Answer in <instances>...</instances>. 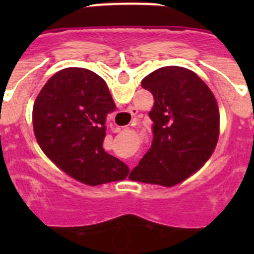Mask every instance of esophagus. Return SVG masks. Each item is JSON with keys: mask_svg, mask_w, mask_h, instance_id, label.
<instances>
[{"mask_svg": "<svg viewBox=\"0 0 254 254\" xmlns=\"http://www.w3.org/2000/svg\"><path fill=\"white\" fill-rule=\"evenodd\" d=\"M129 112H131L132 114H136V113H137V109H136V108H131V109H129ZM114 129H116L117 132L121 131V128H118V127H116V128H114Z\"/></svg>", "mask_w": 254, "mask_h": 254, "instance_id": "obj_1", "label": "esophagus"}]
</instances>
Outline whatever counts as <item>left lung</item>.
I'll list each match as a JSON object with an SVG mask.
<instances>
[{"mask_svg": "<svg viewBox=\"0 0 254 254\" xmlns=\"http://www.w3.org/2000/svg\"><path fill=\"white\" fill-rule=\"evenodd\" d=\"M141 86L155 99L149 113L154 138L129 178L172 187L196 173L214 152L219 107L207 85L185 67L155 69Z\"/></svg>", "mask_w": 254, "mask_h": 254, "instance_id": "1", "label": "left lung"}]
</instances>
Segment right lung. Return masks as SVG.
Returning a JSON list of instances; mask_svg holds the SVG:
<instances>
[{
  "label": "right lung",
  "mask_w": 254,
  "mask_h": 254,
  "mask_svg": "<svg viewBox=\"0 0 254 254\" xmlns=\"http://www.w3.org/2000/svg\"><path fill=\"white\" fill-rule=\"evenodd\" d=\"M114 109L107 82L99 75L80 67L61 69L47 81L33 108L40 149L85 185L122 181L128 167L103 149L105 120Z\"/></svg>",
  "instance_id": "obj_1"
}]
</instances>
